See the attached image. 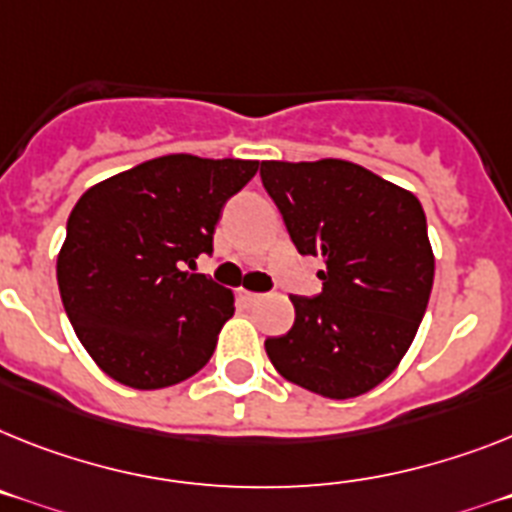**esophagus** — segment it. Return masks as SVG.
<instances>
[{
	"mask_svg": "<svg viewBox=\"0 0 512 512\" xmlns=\"http://www.w3.org/2000/svg\"><path fill=\"white\" fill-rule=\"evenodd\" d=\"M239 299H242L244 304H257V302H263L265 294H255V291H239Z\"/></svg>",
	"mask_w": 512,
	"mask_h": 512,
	"instance_id": "34e87169",
	"label": "esophagus"
}]
</instances>
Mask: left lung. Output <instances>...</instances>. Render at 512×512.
I'll return each mask as SVG.
<instances>
[{"label": "left lung", "mask_w": 512, "mask_h": 512, "mask_svg": "<svg viewBox=\"0 0 512 512\" xmlns=\"http://www.w3.org/2000/svg\"><path fill=\"white\" fill-rule=\"evenodd\" d=\"M263 187L299 255H320L322 291L291 296L286 336L265 341L273 367L325 398H354L398 367L427 312L435 257L411 192L351 161H263Z\"/></svg>", "instance_id": "8db88e82"}]
</instances>
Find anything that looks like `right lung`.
Wrapping results in <instances>:
<instances>
[{
	"label": "right lung",
	"instance_id": "add662e5",
	"mask_svg": "<svg viewBox=\"0 0 512 512\" xmlns=\"http://www.w3.org/2000/svg\"><path fill=\"white\" fill-rule=\"evenodd\" d=\"M257 166L176 153L111 176L77 200L57 260L59 294L106 375L156 390L208 364L234 296L187 268L213 252L223 205Z\"/></svg>",
	"mask_w": 512,
	"mask_h": 512
}]
</instances>
